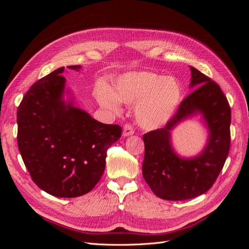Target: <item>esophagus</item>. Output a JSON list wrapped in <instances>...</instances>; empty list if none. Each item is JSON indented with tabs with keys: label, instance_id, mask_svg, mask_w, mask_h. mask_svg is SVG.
<instances>
[{
	"label": "esophagus",
	"instance_id": "obj_1",
	"mask_svg": "<svg viewBox=\"0 0 249 249\" xmlns=\"http://www.w3.org/2000/svg\"><path fill=\"white\" fill-rule=\"evenodd\" d=\"M134 127L132 126V124H125L124 125V131H123V136L124 137H127L130 136V135H133L134 134Z\"/></svg>",
	"mask_w": 249,
	"mask_h": 249
}]
</instances>
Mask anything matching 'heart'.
<instances>
[{
  "label": "heart",
  "mask_w": 249,
  "mask_h": 249,
  "mask_svg": "<svg viewBox=\"0 0 249 249\" xmlns=\"http://www.w3.org/2000/svg\"><path fill=\"white\" fill-rule=\"evenodd\" d=\"M182 94V86L175 78H163L150 71H131L115 80L113 91L102 85L96 91V100L114 112L120 111L119 101L127 105L136 103L135 116L138 124L153 130L164 125L175 114Z\"/></svg>",
  "instance_id": "heart-1"
}]
</instances>
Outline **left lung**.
I'll list each match as a JSON object with an SVG mask.
<instances>
[{"instance_id":"8db88e82","label":"left lung","mask_w":249,"mask_h":249,"mask_svg":"<svg viewBox=\"0 0 249 249\" xmlns=\"http://www.w3.org/2000/svg\"><path fill=\"white\" fill-rule=\"evenodd\" d=\"M190 88L196 89L180 103L177 113L162 129L143 135L142 175L156 196L185 200L206 193L215 183L231 145V107L219 85L190 66ZM199 112L209 130V139L196 157L184 160L172 148L171 130L184 119Z\"/></svg>"}]
</instances>
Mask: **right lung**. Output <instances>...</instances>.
<instances>
[{"mask_svg": "<svg viewBox=\"0 0 249 249\" xmlns=\"http://www.w3.org/2000/svg\"><path fill=\"white\" fill-rule=\"evenodd\" d=\"M69 69L79 71L81 65ZM64 67L35 82L18 109V144L33 182L56 197H78L101 179L122 126L97 122L65 102ZM69 92V91H67Z\"/></svg>", "mask_w": 249, "mask_h": 249, "instance_id": "1", "label": "right lung"}]
</instances>
